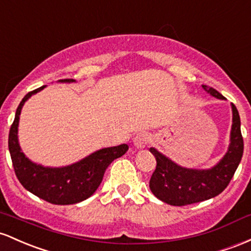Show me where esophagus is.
<instances>
[{"instance_id": "obj_1", "label": "esophagus", "mask_w": 251, "mask_h": 251, "mask_svg": "<svg viewBox=\"0 0 251 251\" xmlns=\"http://www.w3.org/2000/svg\"><path fill=\"white\" fill-rule=\"evenodd\" d=\"M149 141H151V135L146 131H142L134 137V145L136 148H145L149 143Z\"/></svg>"}]
</instances>
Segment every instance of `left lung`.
<instances>
[{
    "label": "left lung",
    "instance_id": "1",
    "mask_svg": "<svg viewBox=\"0 0 251 251\" xmlns=\"http://www.w3.org/2000/svg\"><path fill=\"white\" fill-rule=\"evenodd\" d=\"M206 89V86H202ZM213 97L224 100L215 89L207 90ZM231 143L227 153L218 165L211 170H187L172 162L160 154L156 149L151 148V153L156 159V168L149 180V187L156 198L173 205L185 206L218 196L229 185L237 170L243 155V136L241 133V120L235 104H232Z\"/></svg>",
    "mask_w": 251,
    "mask_h": 251
}]
</instances>
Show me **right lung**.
Listing matches in <instances>:
<instances>
[{
  "label": "right lung",
  "mask_w": 251,
  "mask_h": 251,
  "mask_svg": "<svg viewBox=\"0 0 251 251\" xmlns=\"http://www.w3.org/2000/svg\"><path fill=\"white\" fill-rule=\"evenodd\" d=\"M61 81L73 80L61 79ZM44 88L45 85L28 92L16 109L15 118L8 137L14 172L22 186L39 198L55 205L75 204L94 194L102 182L108 166L115 159L122 156L128 151V146L121 145L117 147L100 149L67 167L49 168L30 162L21 151L18 142L19 116L28 98Z\"/></svg>",
  "instance_id": "obj_1"
}]
</instances>
